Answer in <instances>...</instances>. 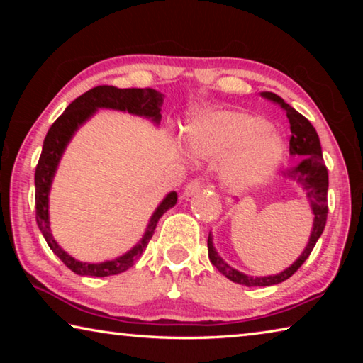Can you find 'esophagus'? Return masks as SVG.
Returning <instances> with one entry per match:
<instances>
[{"label": "esophagus", "mask_w": 363, "mask_h": 363, "mask_svg": "<svg viewBox=\"0 0 363 363\" xmlns=\"http://www.w3.org/2000/svg\"><path fill=\"white\" fill-rule=\"evenodd\" d=\"M196 192H200V182L194 179L187 184L186 189H184V196L189 199V196H194Z\"/></svg>", "instance_id": "34e87169"}]
</instances>
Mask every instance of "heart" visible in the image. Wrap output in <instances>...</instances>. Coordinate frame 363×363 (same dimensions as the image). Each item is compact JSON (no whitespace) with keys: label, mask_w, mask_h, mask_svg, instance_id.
<instances>
[{"label":"heart","mask_w":363,"mask_h":363,"mask_svg":"<svg viewBox=\"0 0 363 363\" xmlns=\"http://www.w3.org/2000/svg\"><path fill=\"white\" fill-rule=\"evenodd\" d=\"M187 149L195 158L220 164V181L232 192L259 186L284 162V138L267 120L243 110H208L186 126Z\"/></svg>","instance_id":"b5f03b06"}]
</instances>
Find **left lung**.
<instances>
[{
  "label": "left lung",
  "mask_w": 363,
  "mask_h": 363,
  "mask_svg": "<svg viewBox=\"0 0 363 363\" xmlns=\"http://www.w3.org/2000/svg\"><path fill=\"white\" fill-rule=\"evenodd\" d=\"M262 97L280 104V107L285 110L288 120H290V155L296 163H294L291 168L286 169L285 179L296 184V186L303 189V192L306 194V199L309 201L312 211V229L306 248L303 250V253L299 255L298 259L294 261L291 266L281 270V272L274 275H264V277H261V275L257 277V275L243 274L235 267H232L230 264H227L223 257L219 256L216 248H214L213 233L210 232V235H208V257H210L211 264L220 274L225 275L227 279L245 286H270L281 284V281L290 279L291 275L303 266L307 257H309L311 251L314 250L317 240L320 238L325 229L328 213V171L323 163L320 139H318L315 128L311 125V121L307 120L306 116L296 112L291 106H288L280 96L269 93L267 91V93H262Z\"/></svg>",
  "instance_id": "1"
}]
</instances>
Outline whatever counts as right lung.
<instances>
[{
  "label": "right lung",
  "mask_w": 363,
  "mask_h": 363,
  "mask_svg": "<svg viewBox=\"0 0 363 363\" xmlns=\"http://www.w3.org/2000/svg\"><path fill=\"white\" fill-rule=\"evenodd\" d=\"M164 96L155 89L145 88H128L120 89L115 86H96V88L86 91L84 94L77 97L69 107L64 110V113L52 123L43 143L41 157L38 160L35 171V206H36V224L48 242L49 248L62 261L67 267L78 275H91V277H108L128 270L134 266L140 255L149 245L150 238L155 232L160 218L167 213L169 208H173L177 201V194L169 192L164 199L160 201L155 211L149 219V224L145 227V232L140 240L134 247L126 251L115 259L104 262H83L70 256L67 251L56 242L52 232L51 223H49V192H51L54 176L59 168L60 160L70 140L75 136V133L82 128L86 121L93 118L97 110L108 108L126 112L143 118L150 120L153 125L158 126L162 121V106Z\"/></svg>",
  "instance_id": "obj_1"
}]
</instances>
